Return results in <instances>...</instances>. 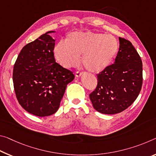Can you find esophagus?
<instances>
[{"instance_id":"esophagus-1","label":"esophagus","mask_w":156,"mask_h":156,"mask_svg":"<svg viewBox=\"0 0 156 156\" xmlns=\"http://www.w3.org/2000/svg\"><path fill=\"white\" fill-rule=\"evenodd\" d=\"M83 76V73L82 72H79V71H78V72L76 73V76L77 78H79L80 77V76Z\"/></svg>"}]
</instances>
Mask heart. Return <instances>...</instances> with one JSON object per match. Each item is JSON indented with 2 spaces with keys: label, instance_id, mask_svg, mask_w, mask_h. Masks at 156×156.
Returning <instances> with one entry per match:
<instances>
[{
  "label": "heart",
  "instance_id": "b5f03b06",
  "mask_svg": "<svg viewBox=\"0 0 156 156\" xmlns=\"http://www.w3.org/2000/svg\"><path fill=\"white\" fill-rule=\"evenodd\" d=\"M119 51V43L110 34L92 32H75L69 34L65 44L58 43L54 55L65 68L77 66L80 62L89 72L98 73L107 69Z\"/></svg>",
  "mask_w": 156,
  "mask_h": 156
}]
</instances>
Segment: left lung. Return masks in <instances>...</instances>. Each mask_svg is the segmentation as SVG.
<instances>
[{
  "mask_svg": "<svg viewBox=\"0 0 156 156\" xmlns=\"http://www.w3.org/2000/svg\"><path fill=\"white\" fill-rule=\"evenodd\" d=\"M97 77V87L90 94L96 111L114 115L133 104L142 88V62L130 41L119 37V49L115 62Z\"/></svg>",
  "mask_w": 156,
  "mask_h": 156,
  "instance_id": "left-lung-1",
  "label": "left lung"
}]
</instances>
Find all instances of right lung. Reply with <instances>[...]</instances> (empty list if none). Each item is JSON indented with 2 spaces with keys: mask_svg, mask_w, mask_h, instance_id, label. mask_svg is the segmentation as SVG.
Wrapping results in <instances>:
<instances>
[{
  "mask_svg": "<svg viewBox=\"0 0 156 156\" xmlns=\"http://www.w3.org/2000/svg\"><path fill=\"white\" fill-rule=\"evenodd\" d=\"M48 31L26 44L19 54L13 69L16 98L27 112L47 117L60 107L66 86L75 78L73 73L56 62L55 39Z\"/></svg>",
  "mask_w": 156,
  "mask_h": 156,
  "instance_id": "obj_1",
  "label": "right lung"
}]
</instances>
